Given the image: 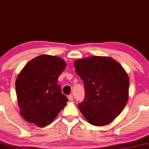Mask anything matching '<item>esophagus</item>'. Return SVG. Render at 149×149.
<instances>
[{"label": "esophagus", "instance_id": "obj_1", "mask_svg": "<svg viewBox=\"0 0 149 149\" xmlns=\"http://www.w3.org/2000/svg\"><path fill=\"white\" fill-rule=\"evenodd\" d=\"M68 99H69V101H73V95H69V96H68Z\"/></svg>", "mask_w": 149, "mask_h": 149}]
</instances>
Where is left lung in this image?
I'll return each instance as SVG.
<instances>
[{
	"label": "left lung",
	"instance_id": "left-lung-1",
	"mask_svg": "<svg viewBox=\"0 0 149 149\" xmlns=\"http://www.w3.org/2000/svg\"><path fill=\"white\" fill-rule=\"evenodd\" d=\"M84 83L85 100L78 107L89 123H111L123 110L129 96L130 80L123 66L111 57L92 56L74 61Z\"/></svg>",
	"mask_w": 149,
	"mask_h": 149
}]
</instances>
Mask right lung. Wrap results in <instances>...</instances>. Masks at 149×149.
<instances>
[{
    "instance_id": "obj_1",
    "label": "right lung",
    "mask_w": 149,
    "mask_h": 149,
    "mask_svg": "<svg viewBox=\"0 0 149 149\" xmlns=\"http://www.w3.org/2000/svg\"><path fill=\"white\" fill-rule=\"evenodd\" d=\"M66 64L56 56L42 54L29 61L18 75L15 88L20 114L38 127L48 125L66 105L58 78Z\"/></svg>"
}]
</instances>
